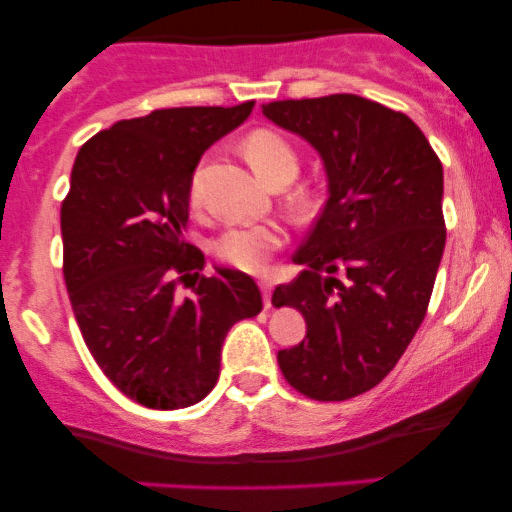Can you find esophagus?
Masks as SVG:
<instances>
[{
  "label": "esophagus",
  "instance_id": "esophagus-1",
  "mask_svg": "<svg viewBox=\"0 0 512 512\" xmlns=\"http://www.w3.org/2000/svg\"><path fill=\"white\" fill-rule=\"evenodd\" d=\"M260 289H262V296H264V305L269 308V301H272V279H269L267 274L260 276Z\"/></svg>",
  "mask_w": 512,
  "mask_h": 512
}]
</instances>
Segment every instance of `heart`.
Here are the masks:
<instances>
[{
	"instance_id": "b5f03b06",
	"label": "heart",
	"mask_w": 512,
	"mask_h": 512,
	"mask_svg": "<svg viewBox=\"0 0 512 512\" xmlns=\"http://www.w3.org/2000/svg\"><path fill=\"white\" fill-rule=\"evenodd\" d=\"M245 158L255 173L272 182L276 178H293L298 173V154L281 134L272 129H255L243 142ZM192 207L202 204V182L199 173L192 175L190 182ZM284 243V233L276 223H240L231 226L216 243V255L233 267L245 272H262L267 267L269 255Z\"/></svg>"
}]
</instances>
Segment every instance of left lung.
I'll return each mask as SVG.
<instances>
[{
	"label": "left lung",
	"instance_id": "obj_1",
	"mask_svg": "<svg viewBox=\"0 0 512 512\" xmlns=\"http://www.w3.org/2000/svg\"><path fill=\"white\" fill-rule=\"evenodd\" d=\"M262 113L320 154L330 195L293 255L305 269L274 289L308 327L276 358L301 395L344 402L378 385L424 322L445 248L443 166L407 115L354 93Z\"/></svg>",
	"mask_w": 512,
	"mask_h": 512
}]
</instances>
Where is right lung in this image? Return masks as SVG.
Returning <instances> with one entry per match:
<instances>
[{
  "label": "right lung",
  "instance_id": "add662e5",
  "mask_svg": "<svg viewBox=\"0 0 512 512\" xmlns=\"http://www.w3.org/2000/svg\"><path fill=\"white\" fill-rule=\"evenodd\" d=\"M252 108L154 110L115 122L76 154L60 214L64 284L105 378L149 409L202 402L228 330L262 310L252 276L199 274L204 255L182 238L199 158Z\"/></svg>",
  "mask_w": 512,
  "mask_h": 512
}]
</instances>
